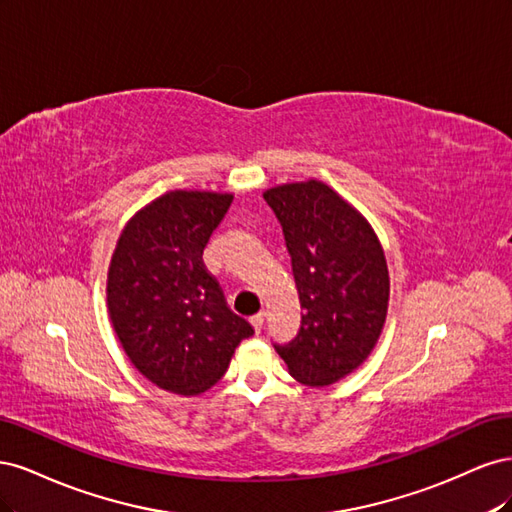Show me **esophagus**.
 I'll return each mask as SVG.
<instances>
[{"instance_id": "34e87169", "label": "esophagus", "mask_w": 512, "mask_h": 512, "mask_svg": "<svg viewBox=\"0 0 512 512\" xmlns=\"http://www.w3.org/2000/svg\"><path fill=\"white\" fill-rule=\"evenodd\" d=\"M250 322H252V327H254V331H256V333H260V329H262V324H265V314H262V312H258L256 316H252V318H250Z\"/></svg>"}]
</instances>
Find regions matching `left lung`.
Listing matches in <instances>:
<instances>
[{
  "mask_svg": "<svg viewBox=\"0 0 512 512\" xmlns=\"http://www.w3.org/2000/svg\"><path fill=\"white\" fill-rule=\"evenodd\" d=\"M282 226L301 303L299 331L273 344L309 386L348 376L374 350L389 307V269L374 230L320 181L262 194Z\"/></svg>",
  "mask_w": 512,
  "mask_h": 512,
  "instance_id": "8db88e82",
  "label": "left lung"
}]
</instances>
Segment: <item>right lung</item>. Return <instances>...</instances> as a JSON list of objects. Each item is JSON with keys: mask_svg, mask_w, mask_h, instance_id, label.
Listing matches in <instances>:
<instances>
[{"mask_svg": "<svg viewBox=\"0 0 512 512\" xmlns=\"http://www.w3.org/2000/svg\"><path fill=\"white\" fill-rule=\"evenodd\" d=\"M230 203V194L168 192L138 211L117 241L108 312L134 367L164 391H209L254 335L203 262Z\"/></svg>", "mask_w": 512, "mask_h": 512, "instance_id": "right-lung-1", "label": "right lung"}]
</instances>
